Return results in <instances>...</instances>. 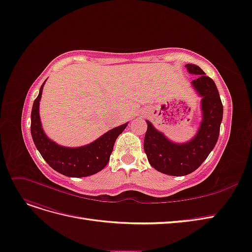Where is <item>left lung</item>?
I'll return each instance as SVG.
<instances>
[{
    "mask_svg": "<svg viewBox=\"0 0 252 252\" xmlns=\"http://www.w3.org/2000/svg\"><path fill=\"white\" fill-rule=\"evenodd\" d=\"M186 67L189 74L198 75L190 82L201 98L202 120L197 133L186 143H175L146 121L148 127L144 150L149 163L155 170L171 176H185L200 167L218 141L223 118V105L213 79L196 64H186Z\"/></svg>",
    "mask_w": 252,
    "mask_h": 252,
    "instance_id": "8db88e82",
    "label": "left lung"
}]
</instances>
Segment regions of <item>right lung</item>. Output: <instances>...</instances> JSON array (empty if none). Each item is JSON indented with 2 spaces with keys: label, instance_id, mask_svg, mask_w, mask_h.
<instances>
[{
  "label": "right lung",
  "instance_id": "obj_1",
  "mask_svg": "<svg viewBox=\"0 0 252 252\" xmlns=\"http://www.w3.org/2000/svg\"><path fill=\"white\" fill-rule=\"evenodd\" d=\"M42 83L31 111V135L42 158L51 168L68 177H86L100 172L109 161L117 137L128 125L125 123L101 135L96 141L81 147H64L53 142L43 131L39 117V101Z\"/></svg>",
  "mask_w": 252,
  "mask_h": 252
}]
</instances>
